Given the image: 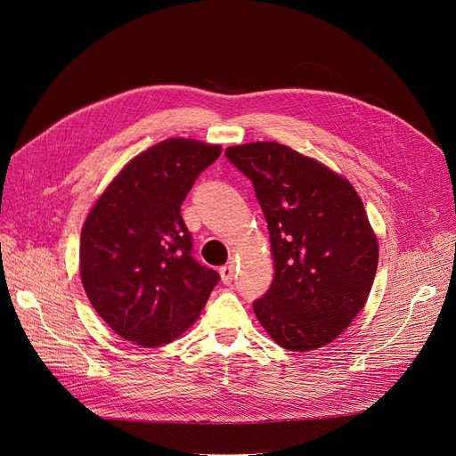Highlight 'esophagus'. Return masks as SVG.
<instances>
[{
  "mask_svg": "<svg viewBox=\"0 0 456 456\" xmlns=\"http://www.w3.org/2000/svg\"><path fill=\"white\" fill-rule=\"evenodd\" d=\"M220 275L224 284H231L232 282V275H234V262H227L225 266L220 268Z\"/></svg>",
  "mask_w": 456,
  "mask_h": 456,
  "instance_id": "obj_1",
  "label": "esophagus"
}]
</instances>
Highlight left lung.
I'll list each match as a JSON object with an SVG mask.
<instances>
[{
	"instance_id": "1",
	"label": "left lung",
	"mask_w": 456,
	"mask_h": 456,
	"mask_svg": "<svg viewBox=\"0 0 456 456\" xmlns=\"http://www.w3.org/2000/svg\"><path fill=\"white\" fill-rule=\"evenodd\" d=\"M248 175L268 222L275 277L253 303L255 316L284 349L323 347L364 308L379 242L354 186L316 159L277 142L225 150Z\"/></svg>"
}]
</instances>
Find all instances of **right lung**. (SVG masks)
I'll list each match as a JSON object with an SVG mask.
<instances>
[{"label":"right lung","instance_id":"1","mask_svg":"<svg viewBox=\"0 0 456 456\" xmlns=\"http://www.w3.org/2000/svg\"><path fill=\"white\" fill-rule=\"evenodd\" d=\"M222 146L167 138L131 159L95 200L81 231L88 301L124 340L174 342L194 325L218 272L191 258L181 203Z\"/></svg>","mask_w":456,"mask_h":456}]
</instances>
